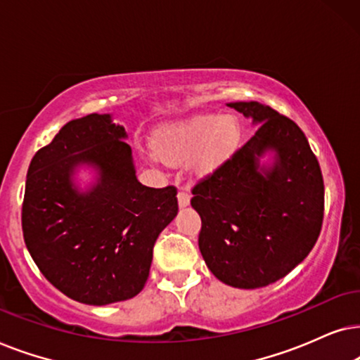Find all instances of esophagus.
<instances>
[{
    "instance_id": "obj_1",
    "label": "esophagus",
    "mask_w": 360,
    "mask_h": 360,
    "mask_svg": "<svg viewBox=\"0 0 360 360\" xmlns=\"http://www.w3.org/2000/svg\"><path fill=\"white\" fill-rule=\"evenodd\" d=\"M177 202H179V207H186V205H189L191 194L188 193V191L181 189L179 193H177Z\"/></svg>"
}]
</instances>
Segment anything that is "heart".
I'll return each instance as SVG.
<instances>
[{
	"instance_id": "b5f03b06",
	"label": "heart",
	"mask_w": 360,
	"mask_h": 360,
	"mask_svg": "<svg viewBox=\"0 0 360 360\" xmlns=\"http://www.w3.org/2000/svg\"><path fill=\"white\" fill-rule=\"evenodd\" d=\"M240 140L242 127L233 115L198 113L158 127L151 146L167 165L188 160L193 174L209 176L233 156Z\"/></svg>"
}]
</instances>
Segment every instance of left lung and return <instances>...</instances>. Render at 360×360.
<instances>
[{
	"mask_svg": "<svg viewBox=\"0 0 360 360\" xmlns=\"http://www.w3.org/2000/svg\"><path fill=\"white\" fill-rule=\"evenodd\" d=\"M260 124L250 140L194 186L199 250L222 283L255 290L308 257L324 215L319 162L293 120L258 102L227 103ZM274 153L270 165L261 158Z\"/></svg>",
	"mask_w": 360,
	"mask_h": 360,
	"instance_id": "1",
	"label": "left lung"
}]
</instances>
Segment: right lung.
I'll list each match as a JSON object with an SVG mask.
<instances>
[{
  "mask_svg": "<svg viewBox=\"0 0 360 360\" xmlns=\"http://www.w3.org/2000/svg\"><path fill=\"white\" fill-rule=\"evenodd\" d=\"M112 115L72 120L32 158L22 202V236L42 275L70 300L103 306L145 286L153 247L177 215V191L136 179L131 148ZM98 179L82 191L79 167Z\"/></svg>",
  "mask_w": 360,
  "mask_h": 360,
  "instance_id": "right-lung-1",
  "label": "right lung"
}]
</instances>
